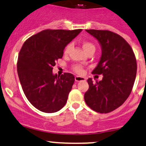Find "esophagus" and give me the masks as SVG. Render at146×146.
<instances>
[{
	"mask_svg": "<svg viewBox=\"0 0 146 146\" xmlns=\"http://www.w3.org/2000/svg\"><path fill=\"white\" fill-rule=\"evenodd\" d=\"M75 81L76 82H82V81H85L86 79L83 76H75Z\"/></svg>",
	"mask_w": 146,
	"mask_h": 146,
	"instance_id": "obj_1",
	"label": "esophagus"
}]
</instances>
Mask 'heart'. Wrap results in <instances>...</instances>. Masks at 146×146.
Returning a JSON list of instances; mask_svg holds the SVG:
<instances>
[{"label": "heart", "mask_w": 146, "mask_h": 146, "mask_svg": "<svg viewBox=\"0 0 146 146\" xmlns=\"http://www.w3.org/2000/svg\"><path fill=\"white\" fill-rule=\"evenodd\" d=\"M82 47H83V48L84 49V50H85L86 52L91 50H95L96 49L95 46H94L92 43H91V42L89 41H86H86H83L82 43ZM71 48H72V44L71 43H70V44H68L65 47V49H64V54H68L69 52H70V50H71ZM74 71L77 73L83 72V70H82V67L79 65L74 66Z\"/></svg>", "instance_id": "heart-1"}]
</instances>
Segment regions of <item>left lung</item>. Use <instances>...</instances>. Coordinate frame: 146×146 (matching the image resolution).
Listing matches in <instances>:
<instances>
[{
	"instance_id": "obj_1",
	"label": "left lung",
	"mask_w": 146,
	"mask_h": 146,
	"mask_svg": "<svg viewBox=\"0 0 146 146\" xmlns=\"http://www.w3.org/2000/svg\"><path fill=\"white\" fill-rule=\"evenodd\" d=\"M98 40L102 54L94 74H103V79L94 83L84 94L87 106L100 113H108L121 106L128 98L136 76V57L130 45L117 34L108 30L86 29Z\"/></svg>"
}]
</instances>
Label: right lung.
<instances>
[{"mask_svg": "<svg viewBox=\"0 0 146 146\" xmlns=\"http://www.w3.org/2000/svg\"><path fill=\"white\" fill-rule=\"evenodd\" d=\"M82 29H46L24 43L17 60V74L27 98L41 112L52 113L67 103L74 76L52 74L55 62L63 56L65 46Z\"/></svg>", "mask_w": 146, "mask_h": 146, "instance_id": "add662e5", "label": "right lung"}]
</instances>
